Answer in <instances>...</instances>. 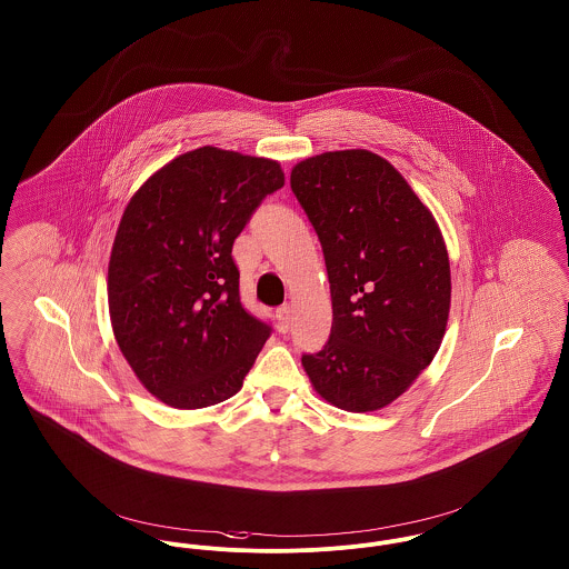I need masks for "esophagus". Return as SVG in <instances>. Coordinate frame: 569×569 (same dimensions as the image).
Instances as JSON below:
<instances>
[{
  "instance_id": "esophagus-1",
  "label": "esophagus",
  "mask_w": 569,
  "mask_h": 569,
  "mask_svg": "<svg viewBox=\"0 0 569 569\" xmlns=\"http://www.w3.org/2000/svg\"><path fill=\"white\" fill-rule=\"evenodd\" d=\"M276 319H278L280 330L287 332L289 326H291V321H293V308H291V306H280V308L276 310Z\"/></svg>"
}]
</instances>
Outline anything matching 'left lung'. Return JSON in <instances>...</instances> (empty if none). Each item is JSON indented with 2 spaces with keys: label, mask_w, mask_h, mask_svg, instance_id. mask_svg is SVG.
<instances>
[{
  "label": "left lung",
  "mask_w": 569,
  "mask_h": 569,
  "mask_svg": "<svg viewBox=\"0 0 569 569\" xmlns=\"http://www.w3.org/2000/svg\"><path fill=\"white\" fill-rule=\"evenodd\" d=\"M291 190L328 269L332 332L303 353L312 388L347 412L401 397L440 349L451 310V266L431 211L401 172L365 149L308 157Z\"/></svg>",
  "instance_id": "8db88e82"
}]
</instances>
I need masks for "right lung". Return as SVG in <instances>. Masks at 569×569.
<instances>
[{
    "label": "right lung",
    "mask_w": 569,
    "mask_h": 569,
    "mask_svg": "<svg viewBox=\"0 0 569 569\" xmlns=\"http://www.w3.org/2000/svg\"><path fill=\"white\" fill-rule=\"evenodd\" d=\"M278 161L202 147L159 168L124 207L108 267L116 342L161 403L198 410L243 386L271 328L239 300L232 243Z\"/></svg>",
    "instance_id": "right-lung-1"
}]
</instances>
